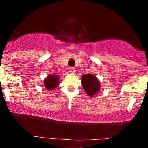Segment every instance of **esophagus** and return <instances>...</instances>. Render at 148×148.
Returning a JSON list of instances; mask_svg holds the SVG:
<instances>
[{"mask_svg":"<svg viewBox=\"0 0 148 148\" xmlns=\"http://www.w3.org/2000/svg\"><path fill=\"white\" fill-rule=\"evenodd\" d=\"M69 72L74 73V72H75V68H74V67H69Z\"/></svg>","mask_w":148,"mask_h":148,"instance_id":"obj_1","label":"esophagus"}]
</instances>
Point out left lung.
<instances>
[{"instance_id": "left-lung-1", "label": "left lung", "mask_w": 148, "mask_h": 148, "mask_svg": "<svg viewBox=\"0 0 148 148\" xmlns=\"http://www.w3.org/2000/svg\"><path fill=\"white\" fill-rule=\"evenodd\" d=\"M81 84L89 97H94L98 94L101 88L99 79L91 74H84L81 76Z\"/></svg>"}]
</instances>
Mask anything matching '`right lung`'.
I'll use <instances>...</instances> for the list:
<instances>
[{"label": "right lung", "mask_w": 148, "mask_h": 148, "mask_svg": "<svg viewBox=\"0 0 148 148\" xmlns=\"http://www.w3.org/2000/svg\"><path fill=\"white\" fill-rule=\"evenodd\" d=\"M45 87L47 90H53L55 89L58 86H59V75H53V74H49L45 78L44 81Z\"/></svg>", "instance_id": "add662e5"}]
</instances>
